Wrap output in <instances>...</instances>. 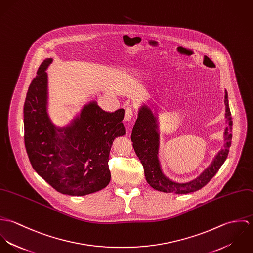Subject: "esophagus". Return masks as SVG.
I'll return each instance as SVG.
<instances>
[{"label":"esophagus","instance_id":"34e87169","mask_svg":"<svg viewBox=\"0 0 253 253\" xmlns=\"http://www.w3.org/2000/svg\"><path fill=\"white\" fill-rule=\"evenodd\" d=\"M133 116V111L131 107H126L125 110V120L126 121H130Z\"/></svg>","mask_w":253,"mask_h":253}]
</instances>
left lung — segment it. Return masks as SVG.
I'll return each instance as SVG.
<instances>
[{
	"label": "left lung",
	"mask_w": 253,
	"mask_h": 253,
	"mask_svg": "<svg viewBox=\"0 0 253 253\" xmlns=\"http://www.w3.org/2000/svg\"><path fill=\"white\" fill-rule=\"evenodd\" d=\"M225 115L229 125L225 130L226 143L224 145V149L218 153L212 164L198 178L188 183H176L169 180L163 174L157 157L159 135L155 128V118L147 107H143L139 111L138 118L132 129L131 141L133 143L132 146L134 151L144 168L146 180L151 187H153L155 190L165 193L188 194L202 189L211 180V178L216 174L217 171L227 159L232 142V134L230 133V130L231 126H233V121L228 104L227 92L225 94Z\"/></svg>",
	"instance_id": "1"
}]
</instances>
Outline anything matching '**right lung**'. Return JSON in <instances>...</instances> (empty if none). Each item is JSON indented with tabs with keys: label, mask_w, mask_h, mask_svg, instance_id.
<instances>
[{
	"label": "right lung",
	"mask_w": 253,
	"mask_h": 253,
	"mask_svg": "<svg viewBox=\"0 0 253 253\" xmlns=\"http://www.w3.org/2000/svg\"><path fill=\"white\" fill-rule=\"evenodd\" d=\"M46 58L32 80L24 102V143L37 173L57 192L84 196L105 188L111 179L109 153L126 133L124 109L106 112L95 102L59 136L46 113ZM61 134V133H60Z\"/></svg>",
	"instance_id": "obj_1"
}]
</instances>
